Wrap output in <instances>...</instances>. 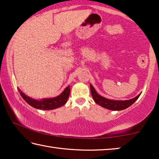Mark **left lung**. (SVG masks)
<instances>
[{
    "mask_svg": "<svg viewBox=\"0 0 159 159\" xmlns=\"http://www.w3.org/2000/svg\"><path fill=\"white\" fill-rule=\"evenodd\" d=\"M90 87L91 94H92L93 98L94 101L95 102V103L98 104L99 106L104 107V108L112 110V111H120V110L128 108L129 107H130L139 98L141 94H139L135 98L128 99V100H114V99H109L99 95L91 84Z\"/></svg>",
    "mask_w": 159,
    "mask_h": 159,
    "instance_id": "left-lung-1",
    "label": "left lung"
}]
</instances>
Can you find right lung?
<instances>
[{
    "mask_svg": "<svg viewBox=\"0 0 159 159\" xmlns=\"http://www.w3.org/2000/svg\"><path fill=\"white\" fill-rule=\"evenodd\" d=\"M21 96L29 105L35 109L41 110H52L59 108L66 103L70 94V86L68 85L60 95L52 98H44L40 100L35 99L26 95L18 88Z\"/></svg>",
    "mask_w": 159,
    "mask_h": 159,
    "instance_id": "obj_1",
    "label": "right lung"
}]
</instances>
